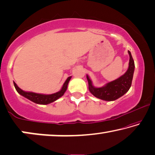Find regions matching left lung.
<instances>
[{
	"instance_id": "left-lung-1",
	"label": "left lung",
	"mask_w": 155,
	"mask_h": 155,
	"mask_svg": "<svg viewBox=\"0 0 155 155\" xmlns=\"http://www.w3.org/2000/svg\"><path fill=\"white\" fill-rule=\"evenodd\" d=\"M128 53L129 54V63L127 72L117 79L107 83L104 87H94L90 78L87 75L89 90L95 97L106 101H112L120 98L129 91L131 86L135 65L131 52L128 51Z\"/></svg>"
}]
</instances>
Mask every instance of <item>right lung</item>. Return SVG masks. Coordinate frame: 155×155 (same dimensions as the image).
I'll return each instance as SVG.
<instances>
[{
	"label": "right lung",
	"mask_w": 155,
	"mask_h": 155,
	"mask_svg": "<svg viewBox=\"0 0 155 155\" xmlns=\"http://www.w3.org/2000/svg\"><path fill=\"white\" fill-rule=\"evenodd\" d=\"M71 78V76L67 78V80L65 81L64 84H63V87L61 89V90L58 91V92H56L52 94H42L34 92H30V91H25L20 89L15 82L14 85L17 91L20 94V95L23 96L24 97L28 98V99L31 101L34 102L35 104L47 105L55 101H57L58 98L61 97V96L64 95V93L66 92L67 87H68V82L70 81Z\"/></svg>",
	"instance_id": "right-lung-1"
}]
</instances>
